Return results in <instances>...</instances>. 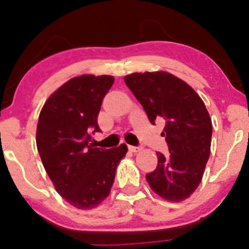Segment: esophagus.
Wrapping results in <instances>:
<instances>
[{"label": "esophagus", "instance_id": "esophagus-1", "mask_svg": "<svg viewBox=\"0 0 249 249\" xmlns=\"http://www.w3.org/2000/svg\"><path fill=\"white\" fill-rule=\"evenodd\" d=\"M128 150L131 151V152H133V153H137V152H141V151L142 150V147H141V146H128Z\"/></svg>", "mask_w": 249, "mask_h": 249}]
</instances>
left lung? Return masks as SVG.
I'll list each match as a JSON object with an SVG mask.
<instances>
[{
    "instance_id": "obj_1",
    "label": "left lung",
    "mask_w": 249,
    "mask_h": 249,
    "mask_svg": "<svg viewBox=\"0 0 249 249\" xmlns=\"http://www.w3.org/2000/svg\"><path fill=\"white\" fill-rule=\"evenodd\" d=\"M124 82L154 124L166 122L164 132L170 153L158 152V166L146 174L154 193L168 201L190 198L204 176L211 153L212 121L205 103L186 82L165 71L134 72Z\"/></svg>"
}]
</instances>
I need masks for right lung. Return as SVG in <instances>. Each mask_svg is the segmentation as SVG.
Instances as JSON below:
<instances>
[{"mask_svg": "<svg viewBox=\"0 0 249 249\" xmlns=\"http://www.w3.org/2000/svg\"><path fill=\"white\" fill-rule=\"evenodd\" d=\"M112 76L82 75L59 87L43 105L36 145L56 191L78 210H91L111 192L118 164L127 146L103 150L89 144L98 132L103 98L112 87Z\"/></svg>", "mask_w": 249, "mask_h": 249, "instance_id": "add662e5", "label": "right lung"}]
</instances>
